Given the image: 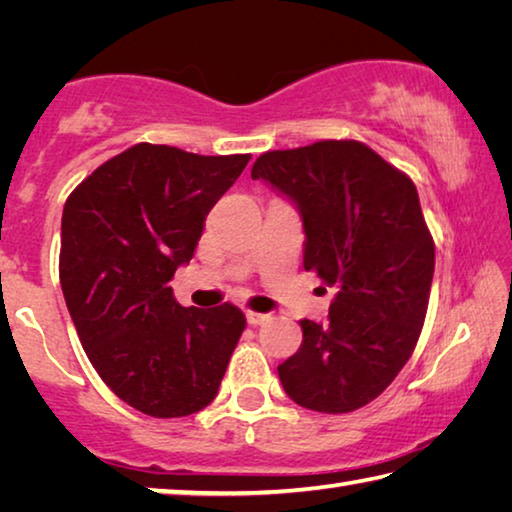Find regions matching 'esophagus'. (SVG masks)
<instances>
[{"label": "esophagus", "instance_id": "1", "mask_svg": "<svg viewBox=\"0 0 512 512\" xmlns=\"http://www.w3.org/2000/svg\"><path fill=\"white\" fill-rule=\"evenodd\" d=\"M271 318V314H262V311H246V320L250 325H264L266 320Z\"/></svg>", "mask_w": 512, "mask_h": 512}]
</instances>
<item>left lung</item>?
<instances>
[{"label":"left lung","instance_id":"obj_1","mask_svg":"<svg viewBox=\"0 0 512 512\" xmlns=\"http://www.w3.org/2000/svg\"><path fill=\"white\" fill-rule=\"evenodd\" d=\"M298 205L305 271L336 287L327 323L302 318L300 350L277 366L293 402L350 413L397 377L420 339L436 246L418 189L357 140L262 153L250 171Z\"/></svg>","mask_w":512,"mask_h":512}]
</instances>
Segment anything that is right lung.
I'll list each match as a JSON object with an SVG mask.
<instances>
[{
	"label": "right lung",
	"mask_w": 512,
	"mask_h": 512,
	"mask_svg": "<svg viewBox=\"0 0 512 512\" xmlns=\"http://www.w3.org/2000/svg\"><path fill=\"white\" fill-rule=\"evenodd\" d=\"M248 160L142 142L65 203L58 271L83 350L110 391L151 418L205 409L246 329L239 307H183L167 282Z\"/></svg>",
	"instance_id": "right-lung-1"
}]
</instances>
